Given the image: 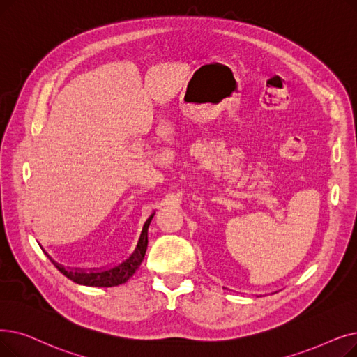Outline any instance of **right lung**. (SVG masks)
<instances>
[{
    "mask_svg": "<svg viewBox=\"0 0 357 357\" xmlns=\"http://www.w3.org/2000/svg\"><path fill=\"white\" fill-rule=\"evenodd\" d=\"M151 219H153V214L149 217L147 222L143 226V231L140 235V239H138L135 251L116 267H112L109 270H102V271H83V270L66 268L52 261L54 266L67 278H70V280H73L77 284L91 286V287H112V286H119L122 283H126L130 277H132L137 268L142 266V262L144 259L147 242H149L147 230Z\"/></svg>",
    "mask_w": 357,
    "mask_h": 357,
    "instance_id": "1",
    "label": "right lung"
}]
</instances>
